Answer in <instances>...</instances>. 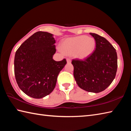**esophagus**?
Here are the masks:
<instances>
[{
	"instance_id": "esophagus-1",
	"label": "esophagus",
	"mask_w": 131,
	"mask_h": 131,
	"mask_svg": "<svg viewBox=\"0 0 131 131\" xmlns=\"http://www.w3.org/2000/svg\"><path fill=\"white\" fill-rule=\"evenodd\" d=\"M66 61H67V62H68V63H70L71 61L70 58H66Z\"/></svg>"
}]
</instances>
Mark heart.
<instances>
[{
    "instance_id": "heart-1",
    "label": "heart",
    "mask_w": 131,
    "mask_h": 131,
    "mask_svg": "<svg viewBox=\"0 0 131 131\" xmlns=\"http://www.w3.org/2000/svg\"><path fill=\"white\" fill-rule=\"evenodd\" d=\"M94 47L95 41L92 38L82 35L66 39L61 49L66 54H74L77 57L83 59L92 53Z\"/></svg>"
}]
</instances>
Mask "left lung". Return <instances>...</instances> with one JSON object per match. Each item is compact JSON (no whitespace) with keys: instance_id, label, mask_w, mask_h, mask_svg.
I'll list each match as a JSON object with an SVG mask.
<instances>
[{"instance_id":"obj_1","label":"left lung","mask_w":131,"mask_h":131,"mask_svg":"<svg viewBox=\"0 0 131 131\" xmlns=\"http://www.w3.org/2000/svg\"><path fill=\"white\" fill-rule=\"evenodd\" d=\"M96 41V48L84 60L73 59L74 77L79 87L89 92L104 91L114 79L117 71L116 49L104 37L90 33Z\"/></svg>"}]
</instances>
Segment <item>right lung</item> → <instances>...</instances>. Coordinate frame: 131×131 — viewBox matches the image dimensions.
Instances as JSON below:
<instances>
[{
	"label": "right lung",
	"mask_w": 131,
	"mask_h": 131,
	"mask_svg": "<svg viewBox=\"0 0 131 131\" xmlns=\"http://www.w3.org/2000/svg\"><path fill=\"white\" fill-rule=\"evenodd\" d=\"M56 40L49 32L38 31L21 44L15 54L14 70L19 88L27 96L41 99L51 93L58 74L67 63L56 61Z\"/></svg>",
	"instance_id": "obj_1"
}]
</instances>
